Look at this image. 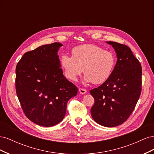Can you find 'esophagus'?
<instances>
[{"label":"esophagus","instance_id":"1","mask_svg":"<svg viewBox=\"0 0 154 154\" xmlns=\"http://www.w3.org/2000/svg\"><path fill=\"white\" fill-rule=\"evenodd\" d=\"M79 91H80V94H84L87 92V91L85 89V88H79Z\"/></svg>","mask_w":154,"mask_h":154}]
</instances>
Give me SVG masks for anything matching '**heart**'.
Wrapping results in <instances>:
<instances>
[{
  "label": "heart",
  "mask_w": 154,
  "mask_h": 154,
  "mask_svg": "<svg viewBox=\"0 0 154 154\" xmlns=\"http://www.w3.org/2000/svg\"><path fill=\"white\" fill-rule=\"evenodd\" d=\"M72 54V57L63 54L60 60L64 75L70 80L75 81L83 71L86 82L100 84L110 77L115 67L114 53L97 45L76 46Z\"/></svg>",
  "instance_id": "b5f03b06"
}]
</instances>
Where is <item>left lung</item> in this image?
Here are the masks:
<instances>
[{
  "instance_id": "obj_1",
  "label": "left lung",
  "mask_w": 154,
  "mask_h": 154,
  "mask_svg": "<svg viewBox=\"0 0 154 154\" xmlns=\"http://www.w3.org/2000/svg\"><path fill=\"white\" fill-rule=\"evenodd\" d=\"M117 54V62L110 77L90 91L94 98L91 112L96 123L106 127L122 125L132 113L140 96L142 68L127 45L106 42Z\"/></svg>"
}]
</instances>
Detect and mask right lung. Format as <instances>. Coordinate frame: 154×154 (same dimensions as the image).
<instances>
[{"label":"right lung","instance_id":"right-lung-1","mask_svg":"<svg viewBox=\"0 0 154 154\" xmlns=\"http://www.w3.org/2000/svg\"><path fill=\"white\" fill-rule=\"evenodd\" d=\"M63 45H44L26 53L16 67V92L26 117L43 127L62 122L78 88L63 74L58 55Z\"/></svg>","mask_w":154,"mask_h":154}]
</instances>
